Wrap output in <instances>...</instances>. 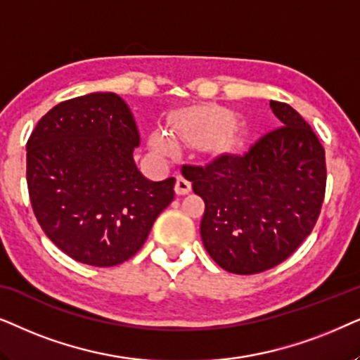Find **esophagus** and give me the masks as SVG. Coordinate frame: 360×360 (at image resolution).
Segmentation results:
<instances>
[{"mask_svg":"<svg viewBox=\"0 0 360 360\" xmlns=\"http://www.w3.org/2000/svg\"><path fill=\"white\" fill-rule=\"evenodd\" d=\"M176 193L177 195H184L191 193V183L184 176H177L176 179Z\"/></svg>","mask_w":360,"mask_h":360,"instance_id":"1","label":"esophagus"}]
</instances>
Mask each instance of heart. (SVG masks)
Wrapping results in <instances>:
<instances>
[{
    "mask_svg": "<svg viewBox=\"0 0 360 360\" xmlns=\"http://www.w3.org/2000/svg\"><path fill=\"white\" fill-rule=\"evenodd\" d=\"M225 115L220 110L200 108L179 115L172 123L174 133L186 141H205L217 135L224 128ZM151 146L162 156L174 155L177 143L169 133L156 130L151 135Z\"/></svg>",
    "mask_w": 360,
    "mask_h": 360,
    "instance_id": "1",
    "label": "heart"
}]
</instances>
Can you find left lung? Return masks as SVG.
<instances>
[{
	"label": "left lung",
	"instance_id": "8db88e82",
	"mask_svg": "<svg viewBox=\"0 0 360 360\" xmlns=\"http://www.w3.org/2000/svg\"><path fill=\"white\" fill-rule=\"evenodd\" d=\"M276 130L183 176L205 202L200 237L220 268L253 275L286 260L309 236L326 189L324 150L303 117L270 100Z\"/></svg>",
	"mask_w": 360,
	"mask_h": 360
}]
</instances>
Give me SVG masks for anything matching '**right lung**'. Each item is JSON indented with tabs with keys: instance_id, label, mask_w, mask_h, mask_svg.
I'll use <instances>...</instances> for the list:
<instances>
[{
	"instance_id": "1",
	"label": "right lung",
	"mask_w": 360,
	"mask_h": 360,
	"mask_svg": "<svg viewBox=\"0 0 360 360\" xmlns=\"http://www.w3.org/2000/svg\"><path fill=\"white\" fill-rule=\"evenodd\" d=\"M135 117L113 92L65 100L39 120L27 141V188L44 233L74 260L115 266L143 247L174 199V177L138 169Z\"/></svg>"
}]
</instances>
